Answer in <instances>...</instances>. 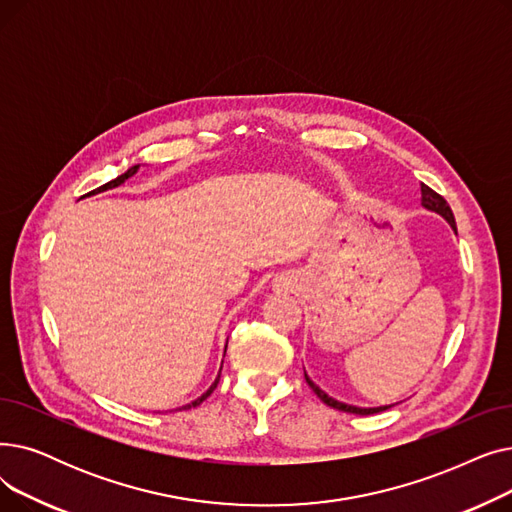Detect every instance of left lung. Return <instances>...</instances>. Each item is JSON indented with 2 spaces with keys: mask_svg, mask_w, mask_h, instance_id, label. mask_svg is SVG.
I'll list each match as a JSON object with an SVG mask.
<instances>
[{
  "mask_svg": "<svg viewBox=\"0 0 512 512\" xmlns=\"http://www.w3.org/2000/svg\"><path fill=\"white\" fill-rule=\"evenodd\" d=\"M421 204H423V208H427V210H431V212H435V214H440V216H444L446 221H448V225L454 229V233H456V223H454V214H452V210H450V206H448V202L440 196V193H435L431 187H427L425 183H421ZM304 377H306V383L312 387V392L319 396L327 406H331V408H337V410H344V412H352V415H375V412H381V410H387L389 406H375V408H362V406H352V404H346V402H339V400H335V398H331L327 392H323V389L316 385L308 375H306V371H304Z\"/></svg>",
  "mask_w": 512,
  "mask_h": 512,
  "instance_id": "8db88e82",
  "label": "left lung"
}]
</instances>
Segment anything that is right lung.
<instances>
[{"mask_svg": "<svg viewBox=\"0 0 512 512\" xmlns=\"http://www.w3.org/2000/svg\"><path fill=\"white\" fill-rule=\"evenodd\" d=\"M139 168H141V164H133L131 168H127V173H123V175H120V177H116V179L108 181V183H106V185H102V187H97V189L89 191L87 196H95V193H102V191H108V189H116V187H120V185H123L127 179H131V177L137 173ZM87 196H83V198H87ZM225 352H227V348H225ZM221 369H223V364H221ZM218 379H221V375H218V377L214 379V383H212V385L206 389V392H204V394H202L198 400H193V402H189V404H185V406H181V408H183V410H187V408H191V406H193V408L200 406V404H202V402H204V400H206V398H208V396L214 392V387L218 385Z\"/></svg>", "mask_w": 512, "mask_h": 512, "instance_id": "add662e5", "label": "right lung"}]
</instances>
